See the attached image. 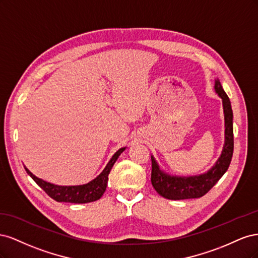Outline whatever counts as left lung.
I'll list each match as a JSON object with an SVG mask.
<instances>
[{
	"mask_svg": "<svg viewBox=\"0 0 258 258\" xmlns=\"http://www.w3.org/2000/svg\"><path fill=\"white\" fill-rule=\"evenodd\" d=\"M214 89L223 100L225 116V144L215 165L208 172L195 176H173L159 168L152 156V185L160 196L171 200L200 198L212 188L227 171L233 154L232 110L228 96L226 95L218 80H215Z\"/></svg>",
	"mask_w": 258,
	"mask_h": 258,
	"instance_id": "obj_1",
	"label": "left lung"
}]
</instances>
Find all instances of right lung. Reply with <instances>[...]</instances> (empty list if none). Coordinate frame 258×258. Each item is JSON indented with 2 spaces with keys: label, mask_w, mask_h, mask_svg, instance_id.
Listing matches in <instances>:
<instances>
[{
  "label": "right lung",
  "mask_w": 258,
  "mask_h": 258,
  "mask_svg": "<svg viewBox=\"0 0 258 258\" xmlns=\"http://www.w3.org/2000/svg\"><path fill=\"white\" fill-rule=\"evenodd\" d=\"M126 150V147H121L117 151L111 160L108 161L104 170L101 172L95 179L91 182L77 185V186H59L46 181H43L42 178L36 177L33 173L25 167L27 173L34 179V182L41 187V188L48 195L50 198L58 202H70V204H88V202L96 201L103 196V194L106 189L107 179L110 171L113 168L114 163L116 162L119 155Z\"/></svg>",
  "instance_id": "right-lung-1"
}]
</instances>
